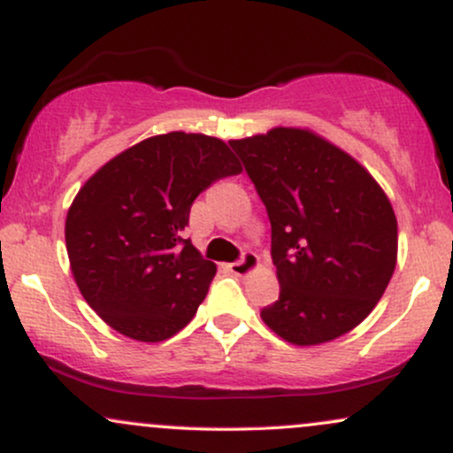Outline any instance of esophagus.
I'll return each instance as SVG.
<instances>
[{
  "mask_svg": "<svg viewBox=\"0 0 453 453\" xmlns=\"http://www.w3.org/2000/svg\"><path fill=\"white\" fill-rule=\"evenodd\" d=\"M227 268H230V273L238 274V277H247V274H251L253 270L259 268V257L253 251H244L242 257L238 262L230 264Z\"/></svg>",
  "mask_w": 453,
  "mask_h": 453,
  "instance_id": "obj_1",
  "label": "esophagus"
}]
</instances>
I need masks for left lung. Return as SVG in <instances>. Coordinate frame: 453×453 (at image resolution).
I'll return each instance as SVG.
<instances>
[{"label":"left lung","instance_id":"obj_1","mask_svg":"<svg viewBox=\"0 0 453 453\" xmlns=\"http://www.w3.org/2000/svg\"><path fill=\"white\" fill-rule=\"evenodd\" d=\"M273 227L279 300L262 309L274 334L309 347L362 324L386 292L398 223L386 191L349 153L311 129L230 140Z\"/></svg>","mask_w":453,"mask_h":453}]
</instances>
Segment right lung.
Instances as JSON below:
<instances>
[{"mask_svg": "<svg viewBox=\"0 0 453 453\" xmlns=\"http://www.w3.org/2000/svg\"><path fill=\"white\" fill-rule=\"evenodd\" d=\"M241 170L223 140L170 132L126 149L81 187L65 217L67 257L112 330L159 342L194 319L217 266L180 232L196 197Z\"/></svg>", "mask_w": 453, "mask_h": 453, "instance_id": "obj_1", "label": "right lung"}]
</instances>
